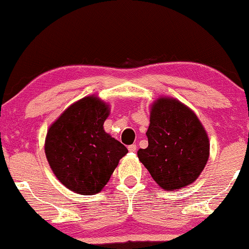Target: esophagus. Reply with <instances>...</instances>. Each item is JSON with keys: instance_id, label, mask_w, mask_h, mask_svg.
<instances>
[{"instance_id": "1", "label": "esophagus", "mask_w": 249, "mask_h": 249, "mask_svg": "<svg viewBox=\"0 0 249 249\" xmlns=\"http://www.w3.org/2000/svg\"><path fill=\"white\" fill-rule=\"evenodd\" d=\"M136 149H138V147H136V145H134V143L130 146H128V151L129 152H136Z\"/></svg>"}]
</instances>
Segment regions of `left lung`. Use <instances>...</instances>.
<instances>
[{"instance_id": "8db88e82", "label": "left lung", "mask_w": 249, "mask_h": 249, "mask_svg": "<svg viewBox=\"0 0 249 249\" xmlns=\"http://www.w3.org/2000/svg\"><path fill=\"white\" fill-rule=\"evenodd\" d=\"M148 147L138 151L140 161L160 188L181 189L194 183L209 158V139L196 114L175 98L152 104Z\"/></svg>"}]
</instances>
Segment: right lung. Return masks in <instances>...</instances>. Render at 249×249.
Masks as SVG:
<instances>
[{"instance_id":"right-lung-1","label":"right lung","mask_w":249,"mask_h":249,"mask_svg":"<svg viewBox=\"0 0 249 249\" xmlns=\"http://www.w3.org/2000/svg\"><path fill=\"white\" fill-rule=\"evenodd\" d=\"M109 106L88 96L69 107L50 127L45 153L61 184L81 195L98 194L128 149L104 132Z\"/></svg>"}]
</instances>
